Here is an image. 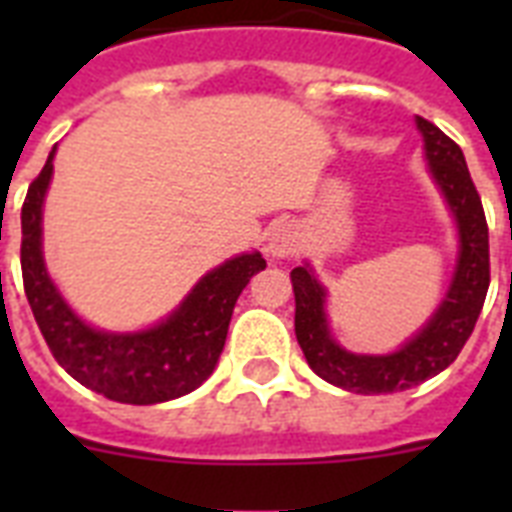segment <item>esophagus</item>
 Wrapping results in <instances>:
<instances>
[{"instance_id": "esophagus-1", "label": "esophagus", "mask_w": 512, "mask_h": 512, "mask_svg": "<svg viewBox=\"0 0 512 512\" xmlns=\"http://www.w3.org/2000/svg\"><path fill=\"white\" fill-rule=\"evenodd\" d=\"M297 249H300V233L289 223L273 225L265 239V255L271 260H287V257L297 255Z\"/></svg>"}]
</instances>
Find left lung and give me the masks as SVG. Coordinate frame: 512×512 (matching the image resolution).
Listing matches in <instances>:
<instances>
[{
	"label": "left lung",
	"instance_id": "obj_1",
	"mask_svg": "<svg viewBox=\"0 0 512 512\" xmlns=\"http://www.w3.org/2000/svg\"><path fill=\"white\" fill-rule=\"evenodd\" d=\"M425 143V162L457 225V263L444 300L428 324L393 353H353L332 337L327 289L313 276L311 263L292 271L295 335L305 361L321 380L350 393H396L436 377L460 356L476 327L489 289V228L462 148L436 124L414 116Z\"/></svg>",
	"mask_w": 512,
	"mask_h": 512
}]
</instances>
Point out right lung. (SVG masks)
I'll use <instances>...</instances> for the list:
<instances>
[{
  "mask_svg": "<svg viewBox=\"0 0 512 512\" xmlns=\"http://www.w3.org/2000/svg\"><path fill=\"white\" fill-rule=\"evenodd\" d=\"M47 156L28 185L20 212V268L34 319L52 356L84 388L119 404H162L191 393L215 372L233 305L249 279L265 268L260 252H244L204 273L167 319L138 332H108L87 324L55 287L42 252V209L52 180Z\"/></svg>",
  "mask_w": 512,
  "mask_h": 512,
  "instance_id": "right-lung-1",
  "label": "right lung"
}]
</instances>
